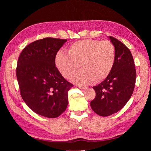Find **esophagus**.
<instances>
[{
  "label": "esophagus",
  "mask_w": 151,
  "mask_h": 151,
  "mask_svg": "<svg viewBox=\"0 0 151 151\" xmlns=\"http://www.w3.org/2000/svg\"><path fill=\"white\" fill-rule=\"evenodd\" d=\"M79 86V88L81 89H85L87 88V87H86V86Z\"/></svg>",
  "instance_id": "obj_1"
}]
</instances>
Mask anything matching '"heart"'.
Instances as JSON below:
<instances>
[{
	"mask_svg": "<svg viewBox=\"0 0 151 151\" xmlns=\"http://www.w3.org/2000/svg\"><path fill=\"white\" fill-rule=\"evenodd\" d=\"M115 60L116 50L111 42L84 40L72 44L68 53L58 52L55 64L65 78H68L81 64L83 69L73 74L70 80L84 86L104 80L112 71Z\"/></svg>",
	"mask_w": 151,
	"mask_h": 151,
	"instance_id": "heart-1",
	"label": "heart"
}]
</instances>
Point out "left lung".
I'll list each match as a JSON object with an SVG mask.
<instances>
[{"mask_svg": "<svg viewBox=\"0 0 151 151\" xmlns=\"http://www.w3.org/2000/svg\"><path fill=\"white\" fill-rule=\"evenodd\" d=\"M116 50L113 70L101 83L93 87L95 98L90 104L93 110L101 116L120 111L131 98L134 90L136 70L130 50L119 40L109 36Z\"/></svg>", "mask_w": 151, "mask_h": 151, "instance_id": "obj_1", "label": "left lung"}]
</instances>
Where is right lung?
Masks as SVG:
<instances>
[{"label":"right lung","mask_w":151,"mask_h":151,"mask_svg":"<svg viewBox=\"0 0 151 151\" xmlns=\"http://www.w3.org/2000/svg\"><path fill=\"white\" fill-rule=\"evenodd\" d=\"M65 39L45 38L22 50L17 60L16 76L22 99L34 112L53 118L64 112L68 91L72 84L59 73L55 57Z\"/></svg>","instance_id":"obj_1"}]
</instances>
